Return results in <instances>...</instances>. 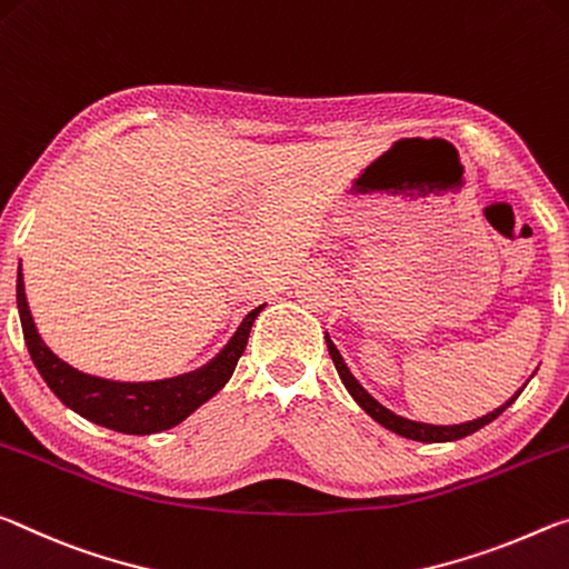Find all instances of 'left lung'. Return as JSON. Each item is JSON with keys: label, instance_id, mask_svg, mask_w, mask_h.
<instances>
[{"label": "left lung", "instance_id": "1", "mask_svg": "<svg viewBox=\"0 0 569 569\" xmlns=\"http://www.w3.org/2000/svg\"><path fill=\"white\" fill-rule=\"evenodd\" d=\"M328 350H330V358L335 362V368H338V376L342 378V383H346V388L350 390V396L358 400V406L366 411L370 418H376V421L380 426H386L388 431H393L398 436H406V439H413V441H423V443H441V441H456V439H463V436H471L473 431H479V428H483L487 423L495 421V418H499L501 413L507 411V408L515 403L517 396H511L505 406H499L497 411H491L487 416L477 418V421H469V423H461V426H428V423H416V421H406V418H400L396 413H390L388 408H383L378 403L376 398L366 393V388H362L356 378H352V372L348 370L346 362H342L338 348L332 346V342L328 340Z\"/></svg>", "mask_w": 569, "mask_h": 569}]
</instances>
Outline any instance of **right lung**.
I'll return each instance as SVG.
<instances>
[{
    "label": "right lung",
    "instance_id": "right-lung-1",
    "mask_svg": "<svg viewBox=\"0 0 569 569\" xmlns=\"http://www.w3.org/2000/svg\"><path fill=\"white\" fill-rule=\"evenodd\" d=\"M17 307H20L22 332L30 358L44 378V383L58 396L64 406L72 408L88 421L113 428L120 433H158L166 428H173L189 418L199 406L207 403L211 396H217L223 383L231 378L241 352L247 348L251 322L262 312V307L251 310L244 322L239 325L234 338L213 358L207 368H201L191 376H181L161 383H110V380L82 376L58 356H52L50 348L40 340L34 330L30 307H27L22 272L17 274Z\"/></svg>",
    "mask_w": 569,
    "mask_h": 569
}]
</instances>
